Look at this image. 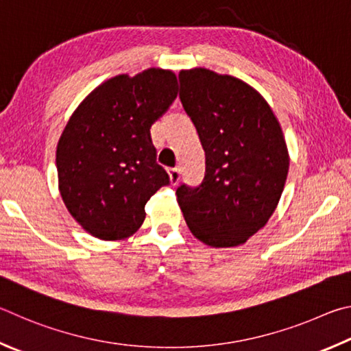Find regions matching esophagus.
Here are the masks:
<instances>
[{
    "instance_id": "obj_1",
    "label": "esophagus",
    "mask_w": 351,
    "mask_h": 351,
    "mask_svg": "<svg viewBox=\"0 0 351 351\" xmlns=\"http://www.w3.org/2000/svg\"><path fill=\"white\" fill-rule=\"evenodd\" d=\"M168 176H169V183L172 186H176L177 183H179V180H180V171L179 169H169L168 171Z\"/></svg>"
}]
</instances>
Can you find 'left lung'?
<instances>
[{
	"label": "left lung",
	"mask_w": 351,
	"mask_h": 351,
	"mask_svg": "<svg viewBox=\"0 0 351 351\" xmlns=\"http://www.w3.org/2000/svg\"><path fill=\"white\" fill-rule=\"evenodd\" d=\"M180 100L206 156L199 188L177 189L195 239L237 247L267 225L284 191L290 156L271 106L243 80L205 67L179 73Z\"/></svg>",
	"instance_id": "obj_1"
}]
</instances>
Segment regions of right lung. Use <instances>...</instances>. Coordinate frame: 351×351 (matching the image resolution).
<instances>
[{
  "mask_svg": "<svg viewBox=\"0 0 351 351\" xmlns=\"http://www.w3.org/2000/svg\"><path fill=\"white\" fill-rule=\"evenodd\" d=\"M177 90L169 69L120 73L98 84L67 120L57 145L58 191L90 236H132L146 217V202L169 183L149 129Z\"/></svg>",
  "mask_w": 351,
  "mask_h": 351,
  "instance_id": "right-lung-1",
  "label": "right lung"
}]
</instances>
